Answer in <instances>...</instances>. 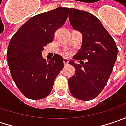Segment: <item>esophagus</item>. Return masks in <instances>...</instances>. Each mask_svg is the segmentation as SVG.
<instances>
[{"mask_svg":"<svg viewBox=\"0 0 126 126\" xmlns=\"http://www.w3.org/2000/svg\"><path fill=\"white\" fill-rule=\"evenodd\" d=\"M63 62H64V66L68 65V64H69V60H68V59H66V58H64V60H63Z\"/></svg>","mask_w":126,"mask_h":126,"instance_id":"1","label":"esophagus"}]
</instances>
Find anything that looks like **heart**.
<instances>
[{
    "label": "heart",
    "instance_id": "b5f03b06",
    "mask_svg": "<svg viewBox=\"0 0 126 126\" xmlns=\"http://www.w3.org/2000/svg\"><path fill=\"white\" fill-rule=\"evenodd\" d=\"M69 55H70V52H64V55L69 56Z\"/></svg>",
    "mask_w": 126,
    "mask_h": 126
}]
</instances>
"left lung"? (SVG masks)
Segmentation results:
<instances>
[{
    "label": "left lung",
    "mask_w": 126,
    "mask_h": 126,
    "mask_svg": "<svg viewBox=\"0 0 126 126\" xmlns=\"http://www.w3.org/2000/svg\"><path fill=\"white\" fill-rule=\"evenodd\" d=\"M69 18L72 27L83 35L81 48L73 57L80 64L73 60L69 62L76 69L75 74L68 79L69 87L75 98L88 101L97 97L107 83L118 48L113 38L93 14L71 8ZM84 59L87 60L85 63Z\"/></svg>",
    "instance_id": "left-lung-1"
}]
</instances>
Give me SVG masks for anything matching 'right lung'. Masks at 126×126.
Wrapping results in <instances>:
<instances>
[{"label": "right lung", "instance_id": "right-lung-1", "mask_svg": "<svg viewBox=\"0 0 126 126\" xmlns=\"http://www.w3.org/2000/svg\"><path fill=\"white\" fill-rule=\"evenodd\" d=\"M69 10L68 7H57L32 17L10 41L7 55L11 76L18 89L29 99L47 97L64 68L62 57L55 54L47 62L41 52L65 23Z\"/></svg>", "mask_w": 126, "mask_h": 126}]
</instances>
